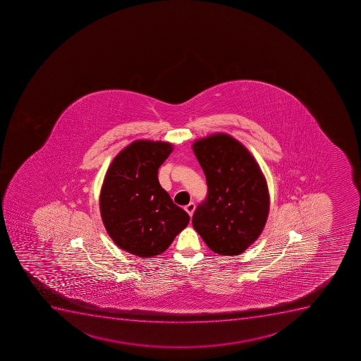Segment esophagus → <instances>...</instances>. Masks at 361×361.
<instances>
[{
	"mask_svg": "<svg viewBox=\"0 0 361 361\" xmlns=\"http://www.w3.org/2000/svg\"><path fill=\"white\" fill-rule=\"evenodd\" d=\"M195 205L193 202H190L189 205L185 206L186 212L189 213L190 216H193V212H195Z\"/></svg>",
	"mask_w": 361,
	"mask_h": 361,
	"instance_id": "34e87169",
	"label": "esophagus"
}]
</instances>
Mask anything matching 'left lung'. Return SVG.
<instances>
[{
    "instance_id": "8db88e82",
    "label": "left lung",
    "mask_w": 361,
    "mask_h": 361,
    "mask_svg": "<svg viewBox=\"0 0 361 361\" xmlns=\"http://www.w3.org/2000/svg\"><path fill=\"white\" fill-rule=\"evenodd\" d=\"M192 149L207 183L206 199L192 216L193 227L214 253L239 255L266 225V179L250 152L227 134L198 140Z\"/></svg>"
}]
</instances>
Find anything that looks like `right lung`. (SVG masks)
<instances>
[{"mask_svg":"<svg viewBox=\"0 0 361 361\" xmlns=\"http://www.w3.org/2000/svg\"><path fill=\"white\" fill-rule=\"evenodd\" d=\"M171 152L168 142H133L113 159L102 184L100 212L108 234L140 257L162 254L190 221L157 177Z\"/></svg>","mask_w":361,"mask_h":361,"instance_id":"add662e5","label":"right lung"}]
</instances>
